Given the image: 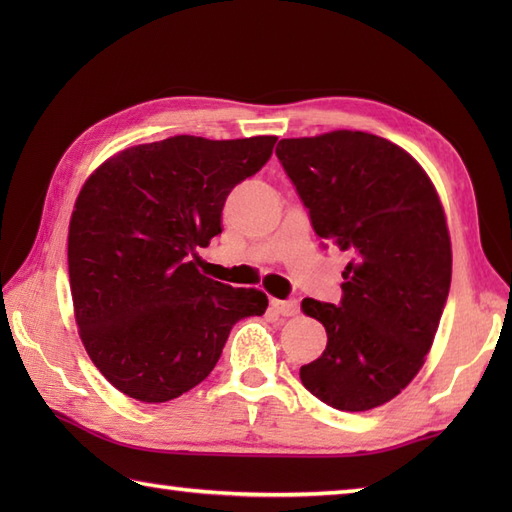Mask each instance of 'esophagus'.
Here are the masks:
<instances>
[{
  "label": "esophagus",
  "instance_id": "obj_1",
  "mask_svg": "<svg viewBox=\"0 0 512 512\" xmlns=\"http://www.w3.org/2000/svg\"><path fill=\"white\" fill-rule=\"evenodd\" d=\"M270 308H273L277 314H281V317H295V314L299 312V303L295 299H273L270 301Z\"/></svg>",
  "mask_w": 512,
  "mask_h": 512
}]
</instances>
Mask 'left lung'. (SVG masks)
<instances>
[{"label": "left lung", "mask_w": 512, "mask_h": 512, "mask_svg": "<svg viewBox=\"0 0 512 512\" xmlns=\"http://www.w3.org/2000/svg\"><path fill=\"white\" fill-rule=\"evenodd\" d=\"M277 158L314 233L350 250L343 297L303 299L328 345L299 369L312 396L341 411L385 405L424 365L451 286V237L427 173L367 132L284 138Z\"/></svg>", "instance_id": "1"}]
</instances>
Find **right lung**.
I'll return each mask as SVG.
<instances>
[{
  "mask_svg": "<svg viewBox=\"0 0 512 512\" xmlns=\"http://www.w3.org/2000/svg\"><path fill=\"white\" fill-rule=\"evenodd\" d=\"M277 136H171L105 160L76 198L68 233L74 319L92 363L125 396L167 402L200 385L233 325L268 297L204 277L198 248L222 233L235 184Z\"/></svg>",
  "mask_w": 512,
  "mask_h": 512,
  "instance_id": "1",
  "label": "right lung"
}]
</instances>
